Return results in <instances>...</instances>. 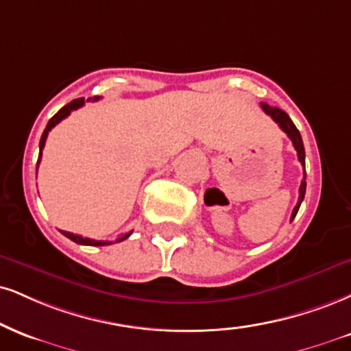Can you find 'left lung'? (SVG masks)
Listing matches in <instances>:
<instances>
[{
	"mask_svg": "<svg viewBox=\"0 0 351 351\" xmlns=\"http://www.w3.org/2000/svg\"><path fill=\"white\" fill-rule=\"evenodd\" d=\"M261 109H263L265 112L268 114L271 119L276 122L278 125H280L282 132H286V135L291 138V142H293L294 149L298 152V158L299 162H301L302 168L306 170V152H304V143H302V137L301 134H299V130L296 125H294V122L291 121V117L286 114L282 109L280 108H274V106H269L267 103H261ZM304 194H306V171H304V178L301 181V186H299V199H298V204L296 208L293 209V214H291V221H293L294 217H296L299 208H301V202L304 199Z\"/></svg>",
	"mask_w": 351,
	"mask_h": 351,
	"instance_id": "left-lung-1",
	"label": "left lung"
}]
</instances>
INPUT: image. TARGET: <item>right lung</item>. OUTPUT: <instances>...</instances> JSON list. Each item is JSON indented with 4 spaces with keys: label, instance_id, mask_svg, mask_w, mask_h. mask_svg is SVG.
Here are the masks:
<instances>
[{
    "label": "right lung",
    "instance_id": "obj_1",
    "mask_svg": "<svg viewBox=\"0 0 351 351\" xmlns=\"http://www.w3.org/2000/svg\"><path fill=\"white\" fill-rule=\"evenodd\" d=\"M99 98L98 96H95V98H90V99H86V101H98ZM84 104V98H78V99H73L71 101V103H69L66 104V106H63L60 111H58L57 114H55V116L52 117V119L49 121V124H47V128H45V130H44V134H42V137H40V143H39V160H37V167H36V173H37V168H39V163H40V157H42V150H44V145H45V141H47V135H49V132L50 130H52V128H55V125L58 124V122H60L62 119H65L66 116H69V114L71 112V111H75V109H78V108H82ZM63 235H65L66 239H70V240H73L75 243H80V245H93V247H103V245H111L112 242H103V240H93V239H88V237H82V235H77V234H71V232H66V230H60ZM132 234V232H128V234H124L122 235V237H119L116 240V242H122V240H125L129 237V235Z\"/></svg>",
    "mask_w": 351,
    "mask_h": 351
}]
</instances>
